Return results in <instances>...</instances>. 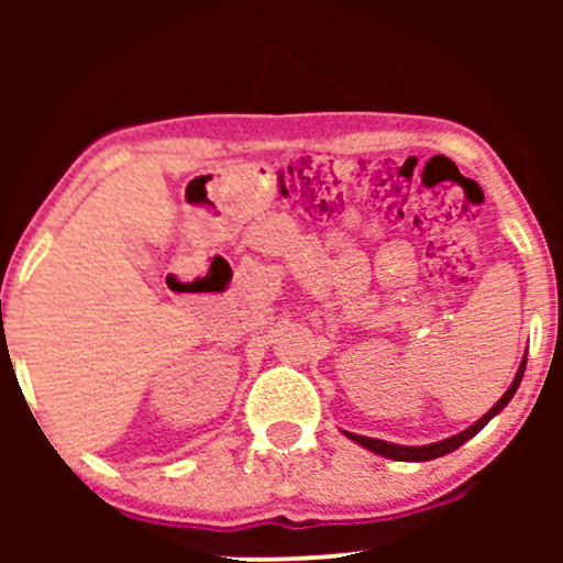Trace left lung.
<instances>
[{
    "instance_id": "8db88e82",
    "label": "left lung",
    "mask_w": 563,
    "mask_h": 563,
    "mask_svg": "<svg viewBox=\"0 0 563 563\" xmlns=\"http://www.w3.org/2000/svg\"><path fill=\"white\" fill-rule=\"evenodd\" d=\"M525 367H527V360H521L519 371H516V376H514V384H510L508 391L503 394V397L497 399V402H495L493 407H489V412H484L479 421H476L474 426H468L466 431H461V434H455V437H450V439H442V442L421 444V448H407V444H391V442H384V439H371V437H363V434H349V431H344V434H346L349 439H352V442L363 444V448H367L371 452H376V455L391 457V461H412V463H418V461H434V457L448 455V452L457 450V448H461V444H466L471 437L479 434L484 426L493 421L497 412H500L503 407H506V405L510 402V397H514L516 389H519L521 376H525Z\"/></svg>"
}]
</instances>
